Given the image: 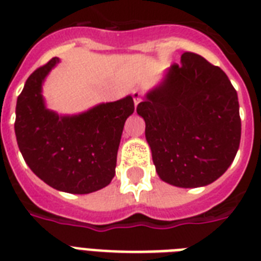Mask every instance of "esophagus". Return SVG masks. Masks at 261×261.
<instances>
[{
	"instance_id": "obj_1",
	"label": "esophagus",
	"mask_w": 261,
	"mask_h": 261,
	"mask_svg": "<svg viewBox=\"0 0 261 261\" xmlns=\"http://www.w3.org/2000/svg\"><path fill=\"white\" fill-rule=\"evenodd\" d=\"M133 100H134V106L137 107L139 102L142 101V98H141V93H139L138 90H134L133 92Z\"/></svg>"
}]
</instances>
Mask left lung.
<instances>
[{
  "mask_svg": "<svg viewBox=\"0 0 261 261\" xmlns=\"http://www.w3.org/2000/svg\"><path fill=\"white\" fill-rule=\"evenodd\" d=\"M155 172L163 181L196 188L219 178L241 139L237 92L218 66L184 53L137 107Z\"/></svg>",
  "mask_w": 261,
  "mask_h": 261,
  "instance_id": "8db88e82",
  "label": "left lung"
}]
</instances>
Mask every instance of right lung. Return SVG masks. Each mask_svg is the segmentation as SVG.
<instances>
[{
  "mask_svg": "<svg viewBox=\"0 0 261 261\" xmlns=\"http://www.w3.org/2000/svg\"><path fill=\"white\" fill-rule=\"evenodd\" d=\"M58 63L59 58H53L27 80L16 104V139L27 165L40 180L63 192L90 194L114 178L134 100L128 94L81 114L58 115L47 108L42 94L44 80Z\"/></svg>",
  "mask_w": 261,
  "mask_h": 261,
  "instance_id": "obj_1",
  "label": "right lung"
}]
</instances>
